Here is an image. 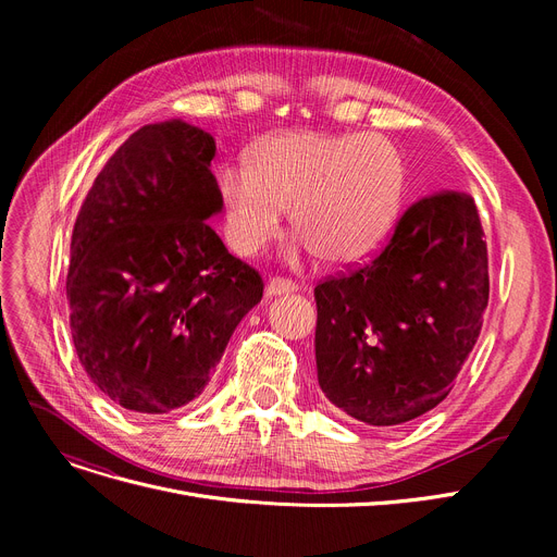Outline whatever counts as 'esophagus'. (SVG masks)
I'll return each mask as SVG.
<instances>
[{
    "instance_id": "1",
    "label": "esophagus",
    "mask_w": 557,
    "mask_h": 557,
    "mask_svg": "<svg viewBox=\"0 0 557 557\" xmlns=\"http://www.w3.org/2000/svg\"><path fill=\"white\" fill-rule=\"evenodd\" d=\"M290 290H298V284L282 275L271 277L267 284V296H282V294H290Z\"/></svg>"
}]
</instances>
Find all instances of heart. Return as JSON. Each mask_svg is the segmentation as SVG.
<instances>
[{
  "label": "heart",
  "mask_w": 557,
  "mask_h": 557,
  "mask_svg": "<svg viewBox=\"0 0 557 557\" xmlns=\"http://www.w3.org/2000/svg\"><path fill=\"white\" fill-rule=\"evenodd\" d=\"M408 185L399 146L382 135L290 131L261 139L248 162L219 171L227 244L252 255L290 223L327 263L372 255L393 230Z\"/></svg>",
  "instance_id": "obj_1"
}]
</instances>
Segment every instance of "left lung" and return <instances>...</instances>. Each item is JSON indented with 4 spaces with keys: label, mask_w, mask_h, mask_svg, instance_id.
<instances>
[{
    "label": "left lung",
    "mask_w": 557,
    "mask_h": 557,
    "mask_svg": "<svg viewBox=\"0 0 557 557\" xmlns=\"http://www.w3.org/2000/svg\"><path fill=\"white\" fill-rule=\"evenodd\" d=\"M318 384L345 416L372 426L416 420L454 388L490 298L476 202L435 191L399 216L372 259L320 280Z\"/></svg>",
    "instance_id": "obj_1"
}]
</instances>
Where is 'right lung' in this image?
Segmentation results:
<instances>
[{
	"label": "right lung",
	"mask_w": 557,
	"mask_h": 557,
	"mask_svg": "<svg viewBox=\"0 0 557 557\" xmlns=\"http://www.w3.org/2000/svg\"><path fill=\"white\" fill-rule=\"evenodd\" d=\"M210 133H133L99 171L72 232L70 327L95 386L135 413L202 393L263 280L208 225L221 210Z\"/></svg>",
	"instance_id": "1"
}]
</instances>
